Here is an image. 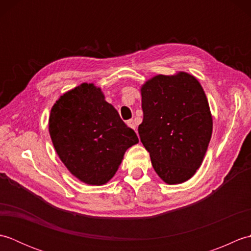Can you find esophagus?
Here are the masks:
<instances>
[{"mask_svg": "<svg viewBox=\"0 0 251 251\" xmlns=\"http://www.w3.org/2000/svg\"><path fill=\"white\" fill-rule=\"evenodd\" d=\"M126 124L128 125V127H130L131 129H136V123H135V121H134V120H129V121H127V122H126Z\"/></svg>", "mask_w": 251, "mask_h": 251, "instance_id": "obj_1", "label": "esophagus"}]
</instances>
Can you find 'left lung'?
<instances>
[{
    "instance_id": "1",
    "label": "left lung",
    "mask_w": 251,
    "mask_h": 251,
    "mask_svg": "<svg viewBox=\"0 0 251 251\" xmlns=\"http://www.w3.org/2000/svg\"><path fill=\"white\" fill-rule=\"evenodd\" d=\"M143 121L138 127L152 166L167 184H179L200 168L212 134L208 100L186 72L153 76L141 86Z\"/></svg>"
}]
</instances>
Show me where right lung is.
<instances>
[{"mask_svg": "<svg viewBox=\"0 0 251 251\" xmlns=\"http://www.w3.org/2000/svg\"><path fill=\"white\" fill-rule=\"evenodd\" d=\"M49 129L61 162L74 177L90 185L113 178L127 149L139 142L93 83L60 96L50 110Z\"/></svg>", "mask_w": 251, "mask_h": 251, "instance_id": "right-lung-1", "label": "right lung"}]
</instances>
